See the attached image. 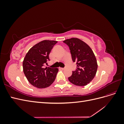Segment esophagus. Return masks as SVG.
<instances>
[{
  "mask_svg": "<svg viewBox=\"0 0 124 124\" xmlns=\"http://www.w3.org/2000/svg\"><path fill=\"white\" fill-rule=\"evenodd\" d=\"M61 69H62V70H64V69H65V68H61Z\"/></svg>",
  "mask_w": 124,
  "mask_h": 124,
  "instance_id": "1",
  "label": "esophagus"
}]
</instances>
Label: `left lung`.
<instances>
[{"instance_id": "8db88e82", "label": "left lung", "mask_w": 124, "mask_h": 124, "mask_svg": "<svg viewBox=\"0 0 124 124\" xmlns=\"http://www.w3.org/2000/svg\"><path fill=\"white\" fill-rule=\"evenodd\" d=\"M69 47L72 61L76 62L77 68L72 71L69 81L74 85L83 86L94 78L97 72V60L92 50L83 41L71 38L63 41Z\"/></svg>"}]
</instances>
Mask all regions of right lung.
Returning <instances> with one entry per match:
<instances>
[{"instance_id":"right-lung-1","label":"right lung","mask_w":124,"mask_h":124,"mask_svg":"<svg viewBox=\"0 0 124 124\" xmlns=\"http://www.w3.org/2000/svg\"><path fill=\"white\" fill-rule=\"evenodd\" d=\"M57 43L53 40H43L36 44L26 54L23 62V71L29 82L39 88L50 86L55 81L58 68L44 66L50 61L49 54Z\"/></svg>"}]
</instances>
